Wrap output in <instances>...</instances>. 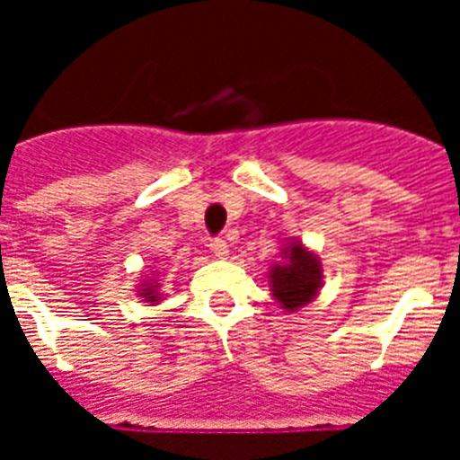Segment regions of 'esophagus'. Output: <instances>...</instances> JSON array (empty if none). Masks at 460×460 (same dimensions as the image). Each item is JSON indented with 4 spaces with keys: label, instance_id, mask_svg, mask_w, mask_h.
<instances>
[{
    "label": "esophagus",
    "instance_id": "esophagus-1",
    "mask_svg": "<svg viewBox=\"0 0 460 460\" xmlns=\"http://www.w3.org/2000/svg\"><path fill=\"white\" fill-rule=\"evenodd\" d=\"M209 249H211V253L217 255V258H221V260L230 255V251H227V242H226V239H221V237L211 239Z\"/></svg>",
    "mask_w": 460,
    "mask_h": 460
}]
</instances>
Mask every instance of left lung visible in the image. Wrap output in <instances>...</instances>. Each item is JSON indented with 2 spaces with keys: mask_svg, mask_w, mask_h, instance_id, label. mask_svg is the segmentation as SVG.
I'll use <instances>...</instances> for the list:
<instances>
[{
  "mask_svg": "<svg viewBox=\"0 0 460 460\" xmlns=\"http://www.w3.org/2000/svg\"><path fill=\"white\" fill-rule=\"evenodd\" d=\"M280 255L283 262L270 270V288L280 308L295 313L318 296L323 288V265L318 255L296 239L286 243Z\"/></svg>",
  "mask_w": 460,
  "mask_h": 460,
  "instance_id": "8db88e82",
  "label": "left lung"
}]
</instances>
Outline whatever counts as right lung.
<instances>
[{"mask_svg":"<svg viewBox=\"0 0 460 460\" xmlns=\"http://www.w3.org/2000/svg\"><path fill=\"white\" fill-rule=\"evenodd\" d=\"M136 292H137V296H140L142 302L149 304V306H154V304H158L161 299H164V296H161V283H156V279H152V276L142 279Z\"/></svg>","mask_w":460,"mask_h":460,"instance_id":"right-lung-1","label":"right lung"}]
</instances>
